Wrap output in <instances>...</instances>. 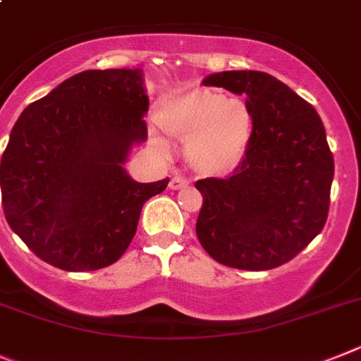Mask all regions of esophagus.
<instances>
[{"label":"esophagus","mask_w":361,"mask_h":361,"mask_svg":"<svg viewBox=\"0 0 361 361\" xmlns=\"http://www.w3.org/2000/svg\"><path fill=\"white\" fill-rule=\"evenodd\" d=\"M187 183H189V181L185 180V178L172 176L171 178V183H169V187H171L172 190H178V189H183V187H187Z\"/></svg>","instance_id":"obj_1"}]
</instances>
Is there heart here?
<instances>
[{
  "mask_svg": "<svg viewBox=\"0 0 361 361\" xmlns=\"http://www.w3.org/2000/svg\"><path fill=\"white\" fill-rule=\"evenodd\" d=\"M169 136L187 143L198 171L221 174L240 163L252 136V114L243 102L212 89H196L169 99L158 114Z\"/></svg>",
  "mask_w": 361,
  "mask_h": 361,
  "instance_id": "heart-1",
  "label": "heart"
}]
</instances>
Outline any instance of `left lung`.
Masks as SVG:
<instances>
[{"label": "left lung", "instance_id": "obj_1", "mask_svg": "<svg viewBox=\"0 0 361 361\" xmlns=\"http://www.w3.org/2000/svg\"><path fill=\"white\" fill-rule=\"evenodd\" d=\"M205 87L243 94L252 136L231 176L196 181V236L225 267L269 271L300 255L324 228L334 159L311 103L258 71L211 74Z\"/></svg>", "mask_w": 361, "mask_h": 361}]
</instances>
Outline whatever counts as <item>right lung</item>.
Listing matches in <instances>:
<instances>
[{
    "label": "right lung",
    "mask_w": 361,
    "mask_h": 361,
    "mask_svg": "<svg viewBox=\"0 0 361 361\" xmlns=\"http://www.w3.org/2000/svg\"><path fill=\"white\" fill-rule=\"evenodd\" d=\"M142 72L85 71L30 103L1 156V205L8 225L37 258L71 272L121 258L143 203L169 178L127 176L128 149L147 137Z\"/></svg>",
    "instance_id": "add662e5"
}]
</instances>
